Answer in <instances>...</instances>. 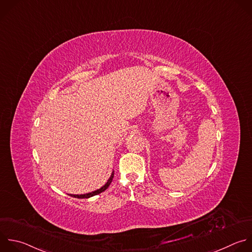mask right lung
I'll list each match as a JSON object with an SVG mask.
<instances>
[{
  "mask_svg": "<svg viewBox=\"0 0 252 252\" xmlns=\"http://www.w3.org/2000/svg\"><path fill=\"white\" fill-rule=\"evenodd\" d=\"M113 178H114V171L112 172V174H111L110 178L108 179V181H107L101 188H99V189H97V190H95V191L89 192V193H85V194H80V195H72V194H70V196H72V197H74V198H77V199H88V198H90V197H93V196H95V195H98V194L104 192L105 190H107V188H108V187L110 186V184L112 183Z\"/></svg>",
  "mask_w": 252,
  "mask_h": 252,
  "instance_id": "right-lung-1",
  "label": "right lung"
}]
</instances>
